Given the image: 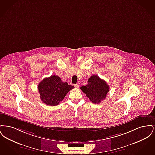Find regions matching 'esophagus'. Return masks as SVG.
Segmentation results:
<instances>
[{"label":"esophagus","instance_id":"esophagus-1","mask_svg":"<svg viewBox=\"0 0 155 155\" xmlns=\"http://www.w3.org/2000/svg\"><path fill=\"white\" fill-rule=\"evenodd\" d=\"M74 86H75V88H79L80 87V84L77 83V84H75V85H74Z\"/></svg>","mask_w":155,"mask_h":155}]
</instances>
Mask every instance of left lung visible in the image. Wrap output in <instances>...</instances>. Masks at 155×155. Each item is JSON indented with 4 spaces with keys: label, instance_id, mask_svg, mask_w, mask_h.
Returning a JSON list of instances; mask_svg holds the SVG:
<instances>
[{
    "label": "left lung",
    "instance_id": "8db88e82",
    "mask_svg": "<svg viewBox=\"0 0 155 155\" xmlns=\"http://www.w3.org/2000/svg\"><path fill=\"white\" fill-rule=\"evenodd\" d=\"M81 89L92 103L98 104L105 99L110 89L106 81L94 75L89 78L88 84L82 86Z\"/></svg>",
    "mask_w": 155,
    "mask_h": 155
}]
</instances>
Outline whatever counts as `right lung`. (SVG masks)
<instances>
[{
	"mask_svg": "<svg viewBox=\"0 0 155 155\" xmlns=\"http://www.w3.org/2000/svg\"><path fill=\"white\" fill-rule=\"evenodd\" d=\"M74 87L63 82L57 75L45 78L38 85V89L41 101L48 106H56L62 101L67 94Z\"/></svg>",
	"mask_w": 155,
	"mask_h": 155,
	"instance_id": "obj_1",
	"label": "right lung"
}]
</instances>
